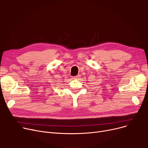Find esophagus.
<instances>
[{"instance_id": "34e87169", "label": "esophagus", "mask_w": 148, "mask_h": 148, "mask_svg": "<svg viewBox=\"0 0 148 148\" xmlns=\"http://www.w3.org/2000/svg\"><path fill=\"white\" fill-rule=\"evenodd\" d=\"M80 78L79 75H77V76H73L72 78L73 79H79Z\"/></svg>"}]
</instances>
